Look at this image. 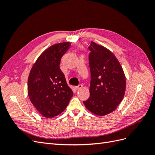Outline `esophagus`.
<instances>
[{
  "instance_id": "esophagus-1",
  "label": "esophagus",
  "mask_w": 155,
  "mask_h": 155,
  "mask_svg": "<svg viewBox=\"0 0 155 155\" xmlns=\"http://www.w3.org/2000/svg\"><path fill=\"white\" fill-rule=\"evenodd\" d=\"M82 87H83V85L80 84V85H79L78 86H76V87H75V88H76V90H79V89H81Z\"/></svg>"
}]
</instances>
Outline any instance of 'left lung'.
Wrapping results in <instances>:
<instances>
[{"instance_id":"obj_1","label":"left lung","mask_w":155,"mask_h":155,"mask_svg":"<svg viewBox=\"0 0 155 155\" xmlns=\"http://www.w3.org/2000/svg\"><path fill=\"white\" fill-rule=\"evenodd\" d=\"M88 49L90 97L83 104L89 111L103 116L115 110L124 99L125 76L118 60L109 49L93 41Z\"/></svg>"}]
</instances>
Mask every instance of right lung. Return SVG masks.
Wrapping results in <instances>:
<instances>
[{
  "label": "right lung",
  "mask_w": 155,
  "mask_h": 155,
  "mask_svg": "<svg viewBox=\"0 0 155 155\" xmlns=\"http://www.w3.org/2000/svg\"><path fill=\"white\" fill-rule=\"evenodd\" d=\"M70 43L51 45L33 64L28 79V95L30 101L45 118L60 114L68 106L73 92L59 67L61 59Z\"/></svg>",
  "instance_id": "obj_1"
}]
</instances>
